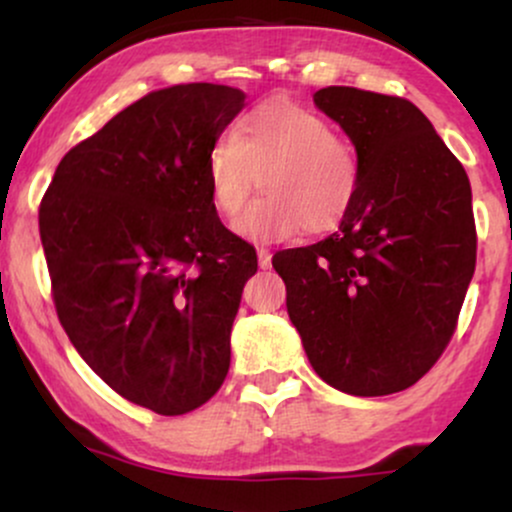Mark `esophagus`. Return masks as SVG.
<instances>
[{
    "label": "esophagus",
    "mask_w": 512,
    "mask_h": 512,
    "mask_svg": "<svg viewBox=\"0 0 512 512\" xmlns=\"http://www.w3.org/2000/svg\"><path fill=\"white\" fill-rule=\"evenodd\" d=\"M257 264H260V269L272 267V252L267 248H257Z\"/></svg>",
    "instance_id": "obj_1"
}]
</instances>
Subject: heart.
<instances>
[{
    "label": "heart",
    "mask_w": 512,
    "mask_h": 512,
    "mask_svg": "<svg viewBox=\"0 0 512 512\" xmlns=\"http://www.w3.org/2000/svg\"><path fill=\"white\" fill-rule=\"evenodd\" d=\"M211 202L233 219L260 180L264 195L233 223L252 243H281L298 233H330L361 192L356 146L334 134L327 117L298 103L272 101L245 113L231 137L209 149Z\"/></svg>",
    "instance_id": "obj_1"
}]
</instances>
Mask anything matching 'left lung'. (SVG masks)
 Segmentation results:
<instances>
[{
  "label": "left lung",
  "instance_id": "obj_1",
  "mask_svg": "<svg viewBox=\"0 0 512 512\" xmlns=\"http://www.w3.org/2000/svg\"><path fill=\"white\" fill-rule=\"evenodd\" d=\"M313 101L354 142L361 192L337 233L272 264L315 373L346 395H392L455 334L477 264L472 187L407 98L327 86Z\"/></svg>",
  "mask_w": 512,
  "mask_h": 512
}]
</instances>
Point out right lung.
I'll use <instances>...</instances> for the list:
<instances>
[{
	"label": "right lung",
	"mask_w": 512,
	"mask_h": 512,
	"mask_svg": "<svg viewBox=\"0 0 512 512\" xmlns=\"http://www.w3.org/2000/svg\"><path fill=\"white\" fill-rule=\"evenodd\" d=\"M245 93H146L69 149L38 209L52 301L69 342L127 402L202 407L231 366L250 243L223 226L207 158Z\"/></svg>",
	"instance_id": "right-lung-1"
}]
</instances>
